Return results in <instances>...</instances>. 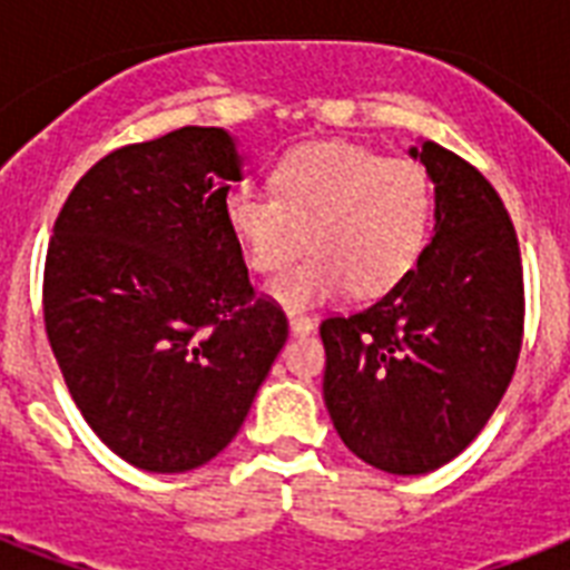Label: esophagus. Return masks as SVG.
Wrapping results in <instances>:
<instances>
[{
    "mask_svg": "<svg viewBox=\"0 0 570 570\" xmlns=\"http://www.w3.org/2000/svg\"><path fill=\"white\" fill-rule=\"evenodd\" d=\"M316 328V322L311 320V316H289V331H293L295 337H304V334H311V331Z\"/></svg>",
    "mask_w": 570,
    "mask_h": 570,
    "instance_id": "34e87169",
    "label": "esophagus"
}]
</instances>
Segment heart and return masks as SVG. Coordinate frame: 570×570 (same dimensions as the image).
<instances>
[{"mask_svg": "<svg viewBox=\"0 0 570 570\" xmlns=\"http://www.w3.org/2000/svg\"><path fill=\"white\" fill-rule=\"evenodd\" d=\"M224 222L250 272L275 275L272 302L311 311L352 286L357 298L396 289L420 263L434 222V189L414 159H384L352 141H311L277 159L272 191L236 186Z\"/></svg>", "mask_w": 570, "mask_h": 570, "instance_id": "b5f03b06", "label": "heart"}]
</instances>
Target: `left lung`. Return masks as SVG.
I'll return each mask as SVG.
<instances>
[{
  "instance_id": "left-lung-1",
  "label": "left lung",
  "mask_w": 570,
  "mask_h": 570,
  "mask_svg": "<svg viewBox=\"0 0 570 570\" xmlns=\"http://www.w3.org/2000/svg\"><path fill=\"white\" fill-rule=\"evenodd\" d=\"M411 156L434 183V236L379 302L320 325L325 405L366 464L420 476L468 450L500 405L523 340L518 233L494 186L446 147Z\"/></svg>"
}]
</instances>
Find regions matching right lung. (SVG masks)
I'll list each match as a JSON object with an SVG mask.
<instances>
[{
	"instance_id": "obj_1",
	"label": "right lung",
	"mask_w": 570,
	"mask_h": 570,
	"mask_svg": "<svg viewBox=\"0 0 570 570\" xmlns=\"http://www.w3.org/2000/svg\"><path fill=\"white\" fill-rule=\"evenodd\" d=\"M236 180L230 132L174 129L102 156L52 227L49 346L85 423L132 468L215 459L289 334L224 222Z\"/></svg>"
}]
</instances>
